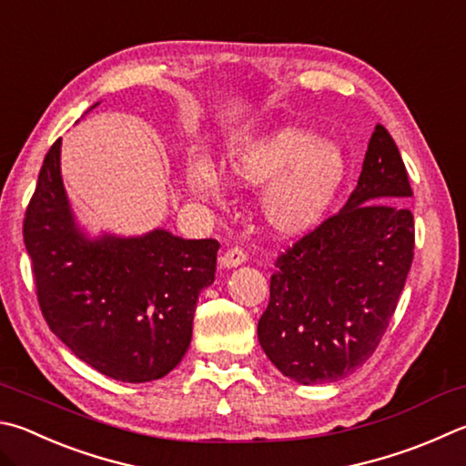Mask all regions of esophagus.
<instances>
[{
  "label": "esophagus",
  "mask_w": 466,
  "mask_h": 466,
  "mask_svg": "<svg viewBox=\"0 0 466 466\" xmlns=\"http://www.w3.org/2000/svg\"><path fill=\"white\" fill-rule=\"evenodd\" d=\"M247 258H248V255L240 247H232L222 255V267H226V268L238 267V265H242V262H247Z\"/></svg>",
  "instance_id": "obj_1"
}]
</instances>
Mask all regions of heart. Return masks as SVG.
<instances>
[{"instance_id":"b5f03b06","label":"heart","mask_w":466,"mask_h":466,"mask_svg":"<svg viewBox=\"0 0 466 466\" xmlns=\"http://www.w3.org/2000/svg\"><path fill=\"white\" fill-rule=\"evenodd\" d=\"M224 171L242 185H265L260 214L270 230L306 234L326 218L346 177V157L332 140L316 132L283 126L240 140L226 150ZM187 187L201 199L218 201L224 177L204 160L187 165Z\"/></svg>"}]
</instances>
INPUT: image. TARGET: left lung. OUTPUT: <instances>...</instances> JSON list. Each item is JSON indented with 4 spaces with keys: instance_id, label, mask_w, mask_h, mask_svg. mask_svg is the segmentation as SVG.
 Here are the masks:
<instances>
[{
    "instance_id": "left-lung-1",
    "label": "left lung",
    "mask_w": 466,
    "mask_h": 466,
    "mask_svg": "<svg viewBox=\"0 0 466 466\" xmlns=\"http://www.w3.org/2000/svg\"><path fill=\"white\" fill-rule=\"evenodd\" d=\"M411 196L400 148L377 124L346 206L275 260L257 329L285 377L332 383L373 357L413 260Z\"/></svg>"
}]
</instances>
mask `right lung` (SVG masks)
<instances>
[{
  "instance_id": "add662e5",
  "label": "right lung",
  "mask_w": 466,
  "mask_h": 466,
  "mask_svg": "<svg viewBox=\"0 0 466 466\" xmlns=\"http://www.w3.org/2000/svg\"><path fill=\"white\" fill-rule=\"evenodd\" d=\"M24 244L42 316L75 357L124 383H147L179 365L199 291L214 283L218 240L167 230L86 238L65 196L58 138L24 216Z\"/></svg>"
}]
</instances>
